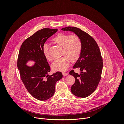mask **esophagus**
I'll list each match as a JSON object with an SVG mask.
<instances>
[{
    "label": "esophagus",
    "mask_w": 124,
    "mask_h": 124,
    "mask_svg": "<svg viewBox=\"0 0 124 124\" xmlns=\"http://www.w3.org/2000/svg\"><path fill=\"white\" fill-rule=\"evenodd\" d=\"M68 75V74L67 73H63V76H67V75Z\"/></svg>",
    "instance_id": "34e87169"
}]
</instances>
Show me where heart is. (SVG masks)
<instances>
[{"label": "heart", "instance_id": "obj_1", "mask_svg": "<svg viewBox=\"0 0 124 124\" xmlns=\"http://www.w3.org/2000/svg\"><path fill=\"white\" fill-rule=\"evenodd\" d=\"M52 41L60 46L63 47V57L56 59L51 65L52 69L55 71L64 72L68 69L71 60L77 61L79 57L82 48V44L79 37L77 35H70L59 33ZM43 54L46 58L51 60L52 58L48 51V46L45 44L43 48Z\"/></svg>", "mask_w": 124, "mask_h": 124}]
</instances>
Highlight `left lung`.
Wrapping results in <instances>:
<instances>
[{
  "instance_id": "1",
  "label": "left lung",
  "mask_w": 124,
  "mask_h": 124,
  "mask_svg": "<svg viewBox=\"0 0 124 124\" xmlns=\"http://www.w3.org/2000/svg\"><path fill=\"white\" fill-rule=\"evenodd\" d=\"M61 30L75 33L81 40V54L73 67L79 68L80 73L78 74L72 70L69 74L75 78L71 87L73 94L86 98L95 91L101 78L103 62L99 47L93 38L78 28L68 26Z\"/></svg>"
}]
</instances>
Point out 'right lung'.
<instances>
[{"instance_id":"add662e5","label":"right lung","mask_w":124,"mask_h":124,"mask_svg":"<svg viewBox=\"0 0 124 124\" xmlns=\"http://www.w3.org/2000/svg\"><path fill=\"white\" fill-rule=\"evenodd\" d=\"M57 30L43 28L37 31L23 42L20 49L17 66L21 79L31 95L40 101H46L54 95L55 83L63 77L60 72L47 74L50 68L43 52L46 41ZM29 61L35 64L27 66Z\"/></svg>"}]
</instances>
